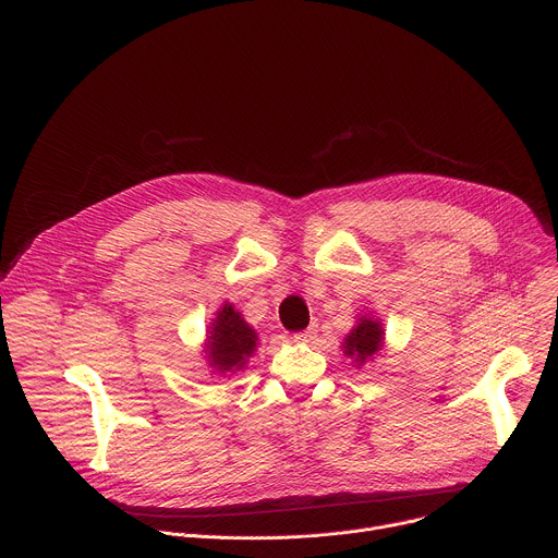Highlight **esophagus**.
Here are the masks:
<instances>
[{"label":"esophagus","instance_id":"1","mask_svg":"<svg viewBox=\"0 0 558 558\" xmlns=\"http://www.w3.org/2000/svg\"><path fill=\"white\" fill-rule=\"evenodd\" d=\"M315 333H317V325L313 323L308 329H304V331H300V333H295L293 338L298 340V342H308V340H313L315 338Z\"/></svg>","mask_w":558,"mask_h":558}]
</instances>
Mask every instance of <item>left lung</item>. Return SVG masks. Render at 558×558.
Listing matches in <instances>:
<instances>
[{"instance_id": "1", "label": "left lung", "mask_w": 558, "mask_h": 558, "mask_svg": "<svg viewBox=\"0 0 558 558\" xmlns=\"http://www.w3.org/2000/svg\"><path fill=\"white\" fill-rule=\"evenodd\" d=\"M381 347H384L381 323L371 315H362L357 320V327H353V331L344 338L342 353L353 357V362L362 366L364 362L373 360L381 351Z\"/></svg>"}]
</instances>
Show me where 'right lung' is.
<instances>
[{
	"instance_id": "right-lung-1",
	"label": "right lung",
	"mask_w": 558,
	"mask_h": 558,
	"mask_svg": "<svg viewBox=\"0 0 558 558\" xmlns=\"http://www.w3.org/2000/svg\"><path fill=\"white\" fill-rule=\"evenodd\" d=\"M256 331L243 320L241 311H235L233 304H225L216 311L205 344V353L214 371L235 373L245 368L247 360L256 351Z\"/></svg>"
}]
</instances>
